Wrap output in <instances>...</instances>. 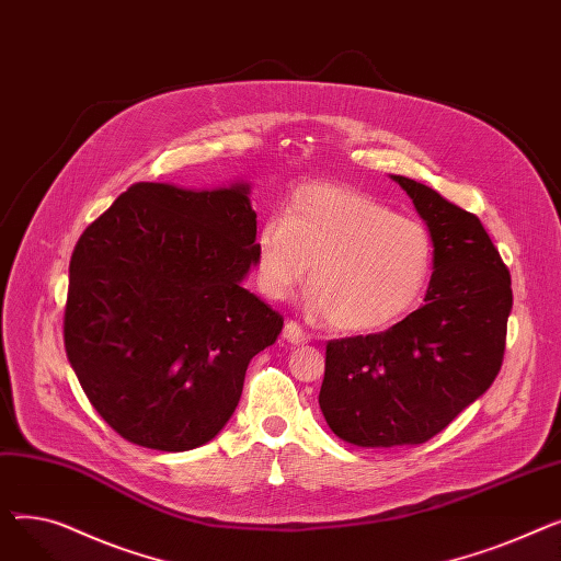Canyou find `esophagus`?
Segmentation results:
<instances>
[{"instance_id":"1","label":"esophagus","mask_w":561,"mask_h":561,"mask_svg":"<svg viewBox=\"0 0 561 561\" xmlns=\"http://www.w3.org/2000/svg\"><path fill=\"white\" fill-rule=\"evenodd\" d=\"M284 339H286L288 343H307L311 336L298 325L296 320H288L286 325H284Z\"/></svg>"}]
</instances>
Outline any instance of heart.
<instances>
[{
	"mask_svg": "<svg viewBox=\"0 0 561 561\" xmlns=\"http://www.w3.org/2000/svg\"><path fill=\"white\" fill-rule=\"evenodd\" d=\"M309 276V307L343 332H373L414 309L434 271V239L414 218L341 184H309L256 233V282L284 300Z\"/></svg>",
	"mask_w": 561,
	"mask_h": 561,
	"instance_id": "obj_1",
	"label": "heart"
}]
</instances>
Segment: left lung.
I'll list each match as a JSON object with an SVG mask.
<instances>
[{
  "label": "left lung",
  "mask_w": 561,
  "mask_h": 561,
  "mask_svg": "<svg viewBox=\"0 0 561 561\" xmlns=\"http://www.w3.org/2000/svg\"><path fill=\"white\" fill-rule=\"evenodd\" d=\"M434 239L425 305L393 328L325 345L320 409L362 448L425 444L476 402L505 359L512 277L476 214L393 174Z\"/></svg>",
  "instance_id": "left-lung-1"
}]
</instances>
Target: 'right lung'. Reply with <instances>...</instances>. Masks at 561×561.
<instances>
[{"instance_id": "add662e5", "label": "right lung", "mask_w": 561, "mask_h": 561, "mask_svg": "<svg viewBox=\"0 0 561 561\" xmlns=\"http://www.w3.org/2000/svg\"><path fill=\"white\" fill-rule=\"evenodd\" d=\"M250 188L138 182L83 229L64 341L98 414L129 444L184 453L211 440L248 364L284 318L241 282L256 263Z\"/></svg>"}]
</instances>
